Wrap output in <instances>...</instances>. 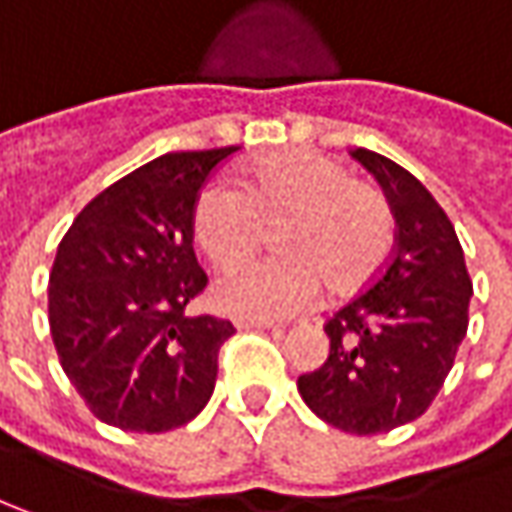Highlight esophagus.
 <instances>
[{"label":"esophagus","mask_w":512,"mask_h":512,"mask_svg":"<svg viewBox=\"0 0 512 512\" xmlns=\"http://www.w3.org/2000/svg\"><path fill=\"white\" fill-rule=\"evenodd\" d=\"M237 330H272V321H257V318H234Z\"/></svg>","instance_id":"1"}]
</instances>
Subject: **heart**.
Listing matches in <instances>:
<instances>
[{
    "label": "heart",
    "instance_id": "1",
    "mask_svg": "<svg viewBox=\"0 0 512 512\" xmlns=\"http://www.w3.org/2000/svg\"><path fill=\"white\" fill-rule=\"evenodd\" d=\"M278 231L284 257L231 269L214 286L228 316L275 321L316 307L321 284L345 298L376 281L394 246V214L382 191L353 182L336 159L295 150L260 159L240 188L211 182L196 196L194 237L202 255L228 269Z\"/></svg>",
    "mask_w": 512,
    "mask_h": 512
}]
</instances>
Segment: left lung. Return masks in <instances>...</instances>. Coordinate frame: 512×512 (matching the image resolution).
<instances>
[{"instance_id": "obj_1", "label": "left lung", "mask_w": 512, "mask_h": 512, "mask_svg": "<svg viewBox=\"0 0 512 512\" xmlns=\"http://www.w3.org/2000/svg\"><path fill=\"white\" fill-rule=\"evenodd\" d=\"M397 220L382 275L324 324L327 362L298 376L318 417L350 435H379L417 420L449 376L469 324L472 281L446 211L406 167L356 147Z\"/></svg>"}]
</instances>
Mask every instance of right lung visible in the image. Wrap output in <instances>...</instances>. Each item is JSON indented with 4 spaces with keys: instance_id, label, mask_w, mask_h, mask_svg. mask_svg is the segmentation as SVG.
<instances>
[{
    "instance_id": "1",
    "label": "right lung",
    "mask_w": 512,
    "mask_h": 512,
    "mask_svg": "<svg viewBox=\"0 0 512 512\" xmlns=\"http://www.w3.org/2000/svg\"><path fill=\"white\" fill-rule=\"evenodd\" d=\"M237 147L165 153L95 196L57 246L48 324L89 411L124 432H170L214 394L231 321L185 316L208 284L194 205Z\"/></svg>"
}]
</instances>
